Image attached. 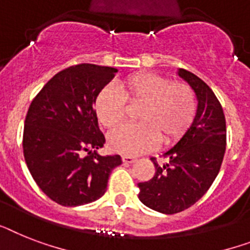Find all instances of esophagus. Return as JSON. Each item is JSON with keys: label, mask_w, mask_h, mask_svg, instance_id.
Returning <instances> with one entry per match:
<instances>
[{"label": "esophagus", "mask_w": 250, "mask_h": 250, "mask_svg": "<svg viewBox=\"0 0 250 250\" xmlns=\"http://www.w3.org/2000/svg\"><path fill=\"white\" fill-rule=\"evenodd\" d=\"M122 160H123V163L125 164H131V163H135L136 158L131 157V155H123V157H122Z\"/></svg>", "instance_id": "obj_1"}]
</instances>
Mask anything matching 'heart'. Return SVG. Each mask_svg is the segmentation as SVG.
Returning <instances> with one entry per match:
<instances>
[{"instance_id":"obj_1","label":"heart","mask_w":250,"mask_h":250,"mask_svg":"<svg viewBox=\"0 0 250 250\" xmlns=\"http://www.w3.org/2000/svg\"><path fill=\"white\" fill-rule=\"evenodd\" d=\"M125 101L143 104L137 125H125L111 132L107 141L111 150L125 155L146 153L160 141L172 144L191 125L196 111L194 91L185 83H172L166 77L143 72L127 77L118 90L105 87L95 101V111L106 128H115L123 121Z\"/></svg>"}]
</instances>
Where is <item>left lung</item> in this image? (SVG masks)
<instances>
[{
	"instance_id": "8db88e82",
	"label": "left lung",
	"mask_w": 250,
	"mask_h": 250,
	"mask_svg": "<svg viewBox=\"0 0 250 250\" xmlns=\"http://www.w3.org/2000/svg\"><path fill=\"white\" fill-rule=\"evenodd\" d=\"M177 76L195 92V115L177 143L163 153L167 163L159 166L151 158L155 174L139 184L141 203L163 214L188 209L208 191L226 150V121L216 95L191 72L178 69Z\"/></svg>"
}]
</instances>
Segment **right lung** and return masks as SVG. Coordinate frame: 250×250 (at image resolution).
Returning <instances> with one entry per match:
<instances>
[{
    "instance_id": "obj_1",
    "label": "right lung",
    "mask_w": 250,
    "mask_h": 250,
    "mask_svg": "<svg viewBox=\"0 0 250 250\" xmlns=\"http://www.w3.org/2000/svg\"><path fill=\"white\" fill-rule=\"evenodd\" d=\"M117 72L93 64L69 66L52 77L30 104L23 136L25 163L41 190L60 206L100 199L111 171L122 164L119 155L97 153L105 137L93 107Z\"/></svg>"
}]
</instances>
